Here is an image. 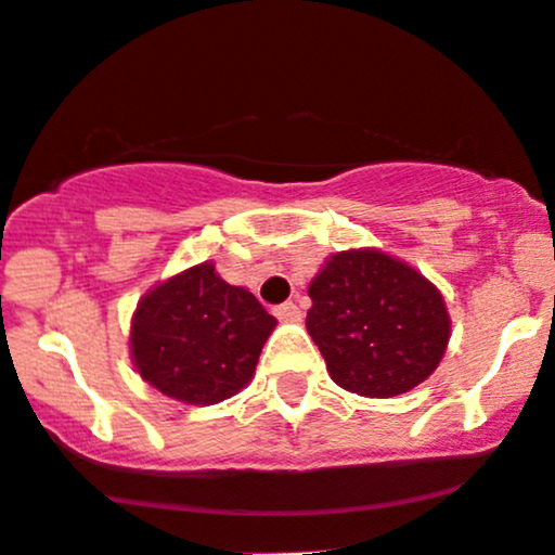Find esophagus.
<instances>
[{
    "mask_svg": "<svg viewBox=\"0 0 555 555\" xmlns=\"http://www.w3.org/2000/svg\"><path fill=\"white\" fill-rule=\"evenodd\" d=\"M273 315H276L279 321H300L302 313L295 302H282V306L273 308Z\"/></svg>",
    "mask_w": 555,
    "mask_h": 555,
    "instance_id": "1",
    "label": "esophagus"
}]
</instances>
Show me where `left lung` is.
I'll return each instance as SVG.
<instances>
[{
    "label": "left lung",
    "mask_w": 555,
    "mask_h": 555,
    "mask_svg": "<svg viewBox=\"0 0 555 555\" xmlns=\"http://www.w3.org/2000/svg\"><path fill=\"white\" fill-rule=\"evenodd\" d=\"M308 295V334L347 392L395 398L446 356L450 315L440 289L382 249L334 253Z\"/></svg>",
    "instance_id": "left-lung-1"
}]
</instances>
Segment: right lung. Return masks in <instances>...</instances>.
Listing matches in <instances>:
<instances>
[{
    "label": "right lung",
    "instance_id": "right-lung-1",
    "mask_svg": "<svg viewBox=\"0 0 555 555\" xmlns=\"http://www.w3.org/2000/svg\"><path fill=\"white\" fill-rule=\"evenodd\" d=\"M276 326L245 287L199 263L152 287L131 319V358L144 382L189 405H212L253 379Z\"/></svg>",
    "mask_w": 555,
    "mask_h": 555
}]
</instances>
